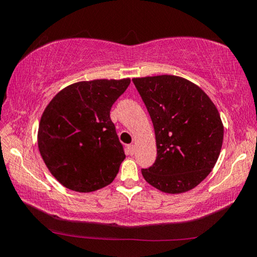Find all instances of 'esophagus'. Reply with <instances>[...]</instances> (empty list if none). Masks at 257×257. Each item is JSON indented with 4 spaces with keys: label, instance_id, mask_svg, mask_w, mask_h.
<instances>
[{
    "label": "esophagus",
    "instance_id": "1",
    "mask_svg": "<svg viewBox=\"0 0 257 257\" xmlns=\"http://www.w3.org/2000/svg\"><path fill=\"white\" fill-rule=\"evenodd\" d=\"M127 150H128L130 155H133L135 153V146L134 145H127Z\"/></svg>",
    "mask_w": 257,
    "mask_h": 257
}]
</instances>
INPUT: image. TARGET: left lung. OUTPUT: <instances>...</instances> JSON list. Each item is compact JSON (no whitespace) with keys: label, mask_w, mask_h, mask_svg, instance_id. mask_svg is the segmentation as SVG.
<instances>
[{"label":"left lung","mask_w":257,"mask_h":257,"mask_svg":"<svg viewBox=\"0 0 257 257\" xmlns=\"http://www.w3.org/2000/svg\"><path fill=\"white\" fill-rule=\"evenodd\" d=\"M154 125L158 156L144 179L168 194L196 187L212 171L223 142V124L211 98L185 78H134Z\"/></svg>","instance_id":"left-lung-1"}]
</instances>
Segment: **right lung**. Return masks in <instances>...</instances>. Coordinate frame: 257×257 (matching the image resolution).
<instances>
[{
  "mask_svg": "<svg viewBox=\"0 0 257 257\" xmlns=\"http://www.w3.org/2000/svg\"><path fill=\"white\" fill-rule=\"evenodd\" d=\"M129 84V78L76 82L56 94L43 112L38 149L66 188L90 193L114 180L125 155L110 111Z\"/></svg>",
  "mask_w": 257,
  "mask_h": 257,
  "instance_id": "add662e5",
  "label": "right lung"
}]
</instances>
